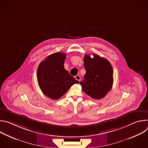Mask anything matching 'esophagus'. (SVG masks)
<instances>
[{"label": "esophagus", "mask_w": 148, "mask_h": 148, "mask_svg": "<svg viewBox=\"0 0 148 148\" xmlns=\"http://www.w3.org/2000/svg\"><path fill=\"white\" fill-rule=\"evenodd\" d=\"M75 78L77 81H79V80H80V79H81V77H80V76H79V75H77L76 76H75Z\"/></svg>", "instance_id": "1"}]
</instances>
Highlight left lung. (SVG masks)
<instances>
[{"label":"left lung","instance_id":"left-lung-1","mask_svg":"<svg viewBox=\"0 0 148 148\" xmlns=\"http://www.w3.org/2000/svg\"><path fill=\"white\" fill-rule=\"evenodd\" d=\"M91 58L88 54L84 57V66L86 73L84 79L80 82L83 91L95 99H100L111 90L114 78L113 69L110 61L93 54Z\"/></svg>","mask_w":148,"mask_h":148}]
</instances>
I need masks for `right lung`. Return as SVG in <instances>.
I'll list each match as a JSON object with an SVG mask.
<instances>
[{
    "label": "right lung",
    "mask_w": 148,
    "mask_h": 148,
    "mask_svg": "<svg viewBox=\"0 0 148 148\" xmlns=\"http://www.w3.org/2000/svg\"><path fill=\"white\" fill-rule=\"evenodd\" d=\"M66 54L55 53L41 61L37 69L38 84L43 94L53 99L64 95L74 84L79 81L64 69Z\"/></svg>",
    "instance_id": "right-lung-1"
}]
</instances>
